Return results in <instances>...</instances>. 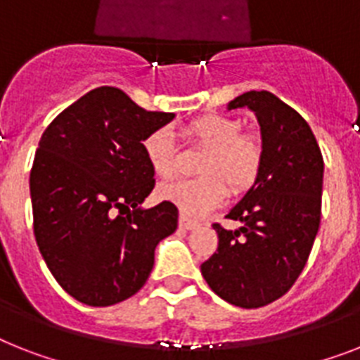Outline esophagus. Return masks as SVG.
Wrapping results in <instances>:
<instances>
[{
    "label": "esophagus",
    "mask_w": 360,
    "mask_h": 360,
    "mask_svg": "<svg viewBox=\"0 0 360 360\" xmlns=\"http://www.w3.org/2000/svg\"><path fill=\"white\" fill-rule=\"evenodd\" d=\"M200 226V221L198 220H192V218H188L186 214H179V227H183V229H195V227Z\"/></svg>",
    "instance_id": "34e87169"
}]
</instances>
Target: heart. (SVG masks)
Segmentation results:
<instances>
[{"instance_id": "heart-1", "label": "heart", "mask_w": 360, "mask_h": 360, "mask_svg": "<svg viewBox=\"0 0 360 360\" xmlns=\"http://www.w3.org/2000/svg\"><path fill=\"white\" fill-rule=\"evenodd\" d=\"M185 136L192 144L207 150L198 166L201 177L160 186L159 198L186 214L209 212L226 198L227 188L231 194H242L259 177L262 144L253 134L242 133L240 120L226 114H205L186 125ZM142 151L160 179H170L177 174V151L166 129L148 134Z\"/></svg>"}]
</instances>
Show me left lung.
<instances>
[{
	"label": "left lung",
	"mask_w": 360,
	"mask_h": 360,
	"mask_svg": "<svg viewBox=\"0 0 360 360\" xmlns=\"http://www.w3.org/2000/svg\"><path fill=\"white\" fill-rule=\"evenodd\" d=\"M255 112L262 136V166L246 195L214 224L218 250L201 276L221 300L242 309L276 302L296 283L311 255L322 216L323 159L302 114L266 90H251L227 109Z\"/></svg>",
	"instance_id": "8db88e82"
}]
</instances>
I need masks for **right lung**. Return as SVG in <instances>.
Here are the masks:
<instances>
[{
	"mask_svg": "<svg viewBox=\"0 0 360 360\" xmlns=\"http://www.w3.org/2000/svg\"><path fill=\"white\" fill-rule=\"evenodd\" d=\"M174 116L99 86L58 114L38 142L29 177L34 238L58 285L84 305L136 294L157 244L177 229L175 205L140 207L155 186L142 142Z\"/></svg>",
	"mask_w": 360,
	"mask_h": 360,
	"instance_id": "add662e5",
	"label": "right lung"
}]
</instances>
